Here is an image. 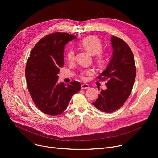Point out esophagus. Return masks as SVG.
I'll list each match as a JSON object with an SVG mask.
<instances>
[{
	"instance_id": "esophagus-1",
	"label": "esophagus",
	"mask_w": 158,
	"mask_h": 158,
	"mask_svg": "<svg viewBox=\"0 0 158 158\" xmlns=\"http://www.w3.org/2000/svg\"><path fill=\"white\" fill-rule=\"evenodd\" d=\"M81 88L82 89H88L89 88V85L88 84H83L81 85Z\"/></svg>"
}]
</instances>
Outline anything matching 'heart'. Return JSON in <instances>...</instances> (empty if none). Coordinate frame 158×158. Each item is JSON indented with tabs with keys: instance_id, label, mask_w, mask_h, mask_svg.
<instances>
[{
	"instance_id": "b5f03b06",
	"label": "heart",
	"mask_w": 158,
	"mask_h": 158,
	"mask_svg": "<svg viewBox=\"0 0 158 158\" xmlns=\"http://www.w3.org/2000/svg\"><path fill=\"white\" fill-rule=\"evenodd\" d=\"M79 45L85 49L91 54L95 55V60L97 64L102 65L104 62V57L101 52L102 45L101 41L98 38L94 36H89L82 39L79 44ZM75 52L73 49H70L66 54V59L69 63H72L75 60ZM92 73V70L90 69L82 72L80 74L83 80L86 79V76Z\"/></svg>"
}]
</instances>
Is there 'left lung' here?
Masks as SVG:
<instances>
[{
  "instance_id": "left-lung-1",
  "label": "left lung",
  "mask_w": 158,
  "mask_h": 158,
  "mask_svg": "<svg viewBox=\"0 0 158 158\" xmlns=\"http://www.w3.org/2000/svg\"><path fill=\"white\" fill-rule=\"evenodd\" d=\"M111 44L112 57L105 70L98 77L107 81V89H102L92 103L96 108L105 113L114 112L125 103L133 87L136 73L134 55L129 45L114 36H111Z\"/></svg>"
}]
</instances>
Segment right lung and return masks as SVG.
I'll return each mask as SVG.
<instances>
[{"label":"right lung","instance_id":"1","mask_svg":"<svg viewBox=\"0 0 158 158\" xmlns=\"http://www.w3.org/2000/svg\"><path fill=\"white\" fill-rule=\"evenodd\" d=\"M77 36L55 32L41 39L31 52L26 64V78L29 94L38 109L56 116L63 113L73 95L81 88L79 82L58 83L60 68L64 64V50Z\"/></svg>","mask_w":158,"mask_h":158}]
</instances>
